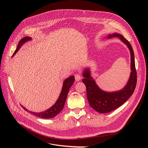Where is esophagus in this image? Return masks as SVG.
Returning <instances> with one entry per match:
<instances>
[{"instance_id": "1", "label": "esophagus", "mask_w": 148, "mask_h": 148, "mask_svg": "<svg viewBox=\"0 0 148 148\" xmlns=\"http://www.w3.org/2000/svg\"><path fill=\"white\" fill-rule=\"evenodd\" d=\"M74 76H75V80L77 81V82L80 81L81 80V79H82V76H81V75L80 74H75Z\"/></svg>"}]
</instances>
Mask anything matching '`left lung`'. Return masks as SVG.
I'll return each instance as SVG.
<instances>
[{
	"instance_id": "left-lung-1",
	"label": "left lung",
	"mask_w": 148,
	"mask_h": 148,
	"mask_svg": "<svg viewBox=\"0 0 148 148\" xmlns=\"http://www.w3.org/2000/svg\"><path fill=\"white\" fill-rule=\"evenodd\" d=\"M112 37L119 38L127 45L131 54V72L126 86L122 89L113 92H107L101 90L97 86L95 81L90 76L89 69L84 70L83 76L84 78L83 79L82 82L86 88L88 100L90 107L100 113L110 112L125 103L133 95L137 84V72L133 48L129 41L122 35L119 34H113L107 36L108 38Z\"/></svg>"
}]
</instances>
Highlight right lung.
<instances>
[{
    "instance_id": "1",
    "label": "right lung",
    "mask_w": 148,
    "mask_h": 148,
    "mask_svg": "<svg viewBox=\"0 0 148 148\" xmlns=\"http://www.w3.org/2000/svg\"><path fill=\"white\" fill-rule=\"evenodd\" d=\"M32 40V38L29 36H26L25 38H23V39L19 41L18 44L17 45V48L15 50V52L14 53L12 56L15 54L18 50L20 49V48L21 47V45L25 44L26 42L30 41ZM74 77L73 75L70 76L68 78H67L65 80V81L63 83V86H62V91L60 94V95L58 99V100L56 101V102L55 103L52 107H51L50 108H49L48 110H47L45 111L42 112H40V113H36V112H30L25 107H23V106H21L23 107V108L24 109L27 111L29 112V113H30L31 114H32L34 115H35L38 117H40L41 118H44V119H50V118H52L55 117V116L59 114L60 113V112L63 109V108L64 107L65 101H66V99L68 94L69 90L71 88V86L73 84L74 82Z\"/></svg>"
}]
</instances>
